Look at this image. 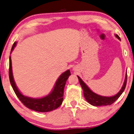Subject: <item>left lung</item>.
<instances>
[{
	"label": "left lung",
	"mask_w": 134,
	"mask_h": 134,
	"mask_svg": "<svg viewBox=\"0 0 134 134\" xmlns=\"http://www.w3.org/2000/svg\"><path fill=\"white\" fill-rule=\"evenodd\" d=\"M115 36L117 37L119 40H120V38L118 35H115ZM78 78V80L80 83V85L81 86L83 90V94L85 96L86 100L90 103L91 105L93 106H105V105H110L112 103L115 102L118 98L120 97V96L125 90L126 83H127V74L126 75L125 80L124 83L123 84V86L121 88V90L119 91V92L115 96H111V97H105V96H99L98 94L94 93L92 92L88 86L84 83L83 80L80 78L79 76H77Z\"/></svg>",
	"instance_id": "obj_1"
}]
</instances>
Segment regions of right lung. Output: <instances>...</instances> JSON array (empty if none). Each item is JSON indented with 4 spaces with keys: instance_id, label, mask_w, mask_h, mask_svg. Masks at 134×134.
I'll return each mask as SVG.
<instances>
[{
    "instance_id": "add662e5",
    "label": "right lung",
    "mask_w": 134,
    "mask_h": 134,
    "mask_svg": "<svg viewBox=\"0 0 134 134\" xmlns=\"http://www.w3.org/2000/svg\"><path fill=\"white\" fill-rule=\"evenodd\" d=\"M16 44V42L14 43L12 46L11 53L15 47ZM70 75V70L65 71L61 74V75L57 80L53 91L49 95L40 99H33L23 95L18 89L14 81L13 74H12V60L10 56L9 58V78L14 92H15L16 95L20 100V101L26 107L36 111L48 112L53 111L58 108L62 104L63 101L64 87L67 80Z\"/></svg>"
}]
</instances>
